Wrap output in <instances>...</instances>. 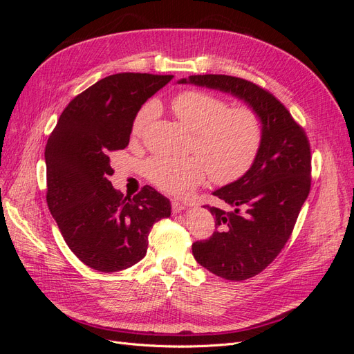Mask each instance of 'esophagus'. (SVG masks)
<instances>
[{
  "mask_svg": "<svg viewBox=\"0 0 354 354\" xmlns=\"http://www.w3.org/2000/svg\"><path fill=\"white\" fill-rule=\"evenodd\" d=\"M185 208H186V203L185 202H181L178 199L171 201V209H173V212H178V211L185 209Z\"/></svg>",
  "mask_w": 354,
  "mask_h": 354,
  "instance_id": "esophagus-1",
  "label": "esophagus"
}]
</instances>
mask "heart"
Instances as JSON below:
<instances>
[{"instance_id": "b5f03b06", "label": "heart", "mask_w": 354, "mask_h": 354, "mask_svg": "<svg viewBox=\"0 0 354 354\" xmlns=\"http://www.w3.org/2000/svg\"><path fill=\"white\" fill-rule=\"evenodd\" d=\"M173 111L195 134L198 156L155 155L145 162L147 180L171 195H186L207 173L216 185H230L248 173L264 140V124L251 106H232L205 90L189 88L174 95ZM156 115V104H143L134 116L131 134L140 137Z\"/></svg>"}]
</instances>
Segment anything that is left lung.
<instances>
[{"instance_id":"left-lung-1","label":"left lung","mask_w":354,"mask_h":354,"mask_svg":"<svg viewBox=\"0 0 354 354\" xmlns=\"http://www.w3.org/2000/svg\"><path fill=\"white\" fill-rule=\"evenodd\" d=\"M190 82L232 93L250 103L264 124L254 165L234 183L214 192L229 211L205 205L216 230L192 245L195 260L227 281L261 273L285 248L312 186V153L304 131L281 100L248 80L229 75H190Z\"/></svg>"}]
</instances>
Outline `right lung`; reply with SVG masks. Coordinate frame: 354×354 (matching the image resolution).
Returning a JSON list of instances; mask_svg holds the SVG:
<instances>
[{
	"instance_id": "obj_1",
	"label": "right lung",
	"mask_w": 354,
	"mask_h": 354,
	"mask_svg": "<svg viewBox=\"0 0 354 354\" xmlns=\"http://www.w3.org/2000/svg\"><path fill=\"white\" fill-rule=\"evenodd\" d=\"M173 75H109L73 97L46 145L47 203L63 239L94 270L111 273L140 261L169 201L145 186L124 196L113 189L111 155L130 143L134 116Z\"/></svg>"
}]
</instances>
